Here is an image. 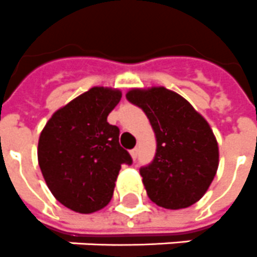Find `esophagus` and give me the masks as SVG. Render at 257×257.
<instances>
[{
    "label": "esophagus",
    "mask_w": 257,
    "mask_h": 257,
    "mask_svg": "<svg viewBox=\"0 0 257 257\" xmlns=\"http://www.w3.org/2000/svg\"><path fill=\"white\" fill-rule=\"evenodd\" d=\"M130 154H131V158H133V159H137V158H138V149H137V147H135V149H133L130 151Z\"/></svg>",
    "instance_id": "obj_1"
}]
</instances>
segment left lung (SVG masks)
I'll list each match as a JSON object with an SVG mask.
<instances>
[{"mask_svg":"<svg viewBox=\"0 0 257 257\" xmlns=\"http://www.w3.org/2000/svg\"><path fill=\"white\" fill-rule=\"evenodd\" d=\"M126 98L145 111L157 138L153 162L139 170L149 198L167 210L192 206L206 194L219 166L210 124L183 96L166 87L134 89Z\"/></svg>","mask_w":257,"mask_h":257,"instance_id":"obj_1","label":"left lung"}]
</instances>
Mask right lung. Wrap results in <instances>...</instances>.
Instances as JSON below:
<instances>
[{
  "label": "right lung",
  "instance_id": "1",
  "mask_svg": "<svg viewBox=\"0 0 257 257\" xmlns=\"http://www.w3.org/2000/svg\"><path fill=\"white\" fill-rule=\"evenodd\" d=\"M122 93L93 87L59 108L38 141V164L49 190L79 213L110 203L122 164L133 163L119 145V128L107 122Z\"/></svg>",
  "mask_w": 257,
  "mask_h": 257
}]
</instances>
